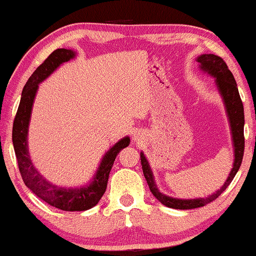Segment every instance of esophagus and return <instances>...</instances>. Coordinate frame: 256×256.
<instances>
[{"label":"esophagus","instance_id":"obj_1","mask_svg":"<svg viewBox=\"0 0 256 256\" xmlns=\"http://www.w3.org/2000/svg\"><path fill=\"white\" fill-rule=\"evenodd\" d=\"M132 138H134V141H138V140H140V134H138V132H134V136H132Z\"/></svg>","mask_w":256,"mask_h":256}]
</instances>
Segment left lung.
Returning a JSON list of instances; mask_svg holds the SVG:
<instances>
[{
    "label": "left lung",
    "mask_w": 256,
    "mask_h": 256,
    "mask_svg": "<svg viewBox=\"0 0 256 256\" xmlns=\"http://www.w3.org/2000/svg\"><path fill=\"white\" fill-rule=\"evenodd\" d=\"M196 62L198 63V68L202 72L208 74L209 76L215 78V84L218 92H220L222 101H224L226 112H227L228 122L230 126L232 141H233L234 147V162L233 168L230 172V176L220 189H218L215 193L209 195L207 198H172L169 195L162 194L158 190L156 184L154 180V174H152L150 166L144 154L141 152V164L144 175L147 180V184L150 189L152 194L161 202L162 204L167 206L169 208L174 209H194L198 207H204L209 202L214 201L215 198L220 196L222 192L224 190L240 168L242 158H244V104H242L240 94H238V84L232 72L228 69L226 62L220 56L214 54H202L196 58Z\"/></svg>",
    "instance_id": "1"
}]
</instances>
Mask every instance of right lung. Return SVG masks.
Listing matches in <instances>:
<instances>
[{"label":"right lung","instance_id":"1","mask_svg":"<svg viewBox=\"0 0 256 256\" xmlns=\"http://www.w3.org/2000/svg\"><path fill=\"white\" fill-rule=\"evenodd\" d=\"M75 56L76 52L72 49H56L40 67L36 68L23 87L21 101L12 124V144L24 184L41 200L66 212L87 210L98 204L107 188L109 172L114 164L116 155L130 144L129 136H124L116 142L104 155L90 182L81 187L68 188L56 186L42 176L41 172L34 167L28 149V129L38 84L48 78L62 63L68 62Z\"/></svg>","mask_w":256,"mask_h":256}]
</instances>
